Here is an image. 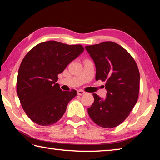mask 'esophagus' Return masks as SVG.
Masks as SVG:
<instances>
[{"instance_id": "obj_1", "label": "esophagus", "mask_w": 160, "mask_h": 160, "mask_svg": "<svg viewBox=\"0 0 160 160\" xmlns=\"http://www.w3.org/2000/svg\"><path fill=\"white\" fill-rule=\"evenodd\" d=\"M77 93H78V95H82V94H85V92H84V91H82V90H78L77 91Z\"/></svg>"}]
</instances>
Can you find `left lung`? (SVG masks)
<instances>
[{"label":"left lung","instance_id":"left-lung-1","mask_svg":"<svg viewBox=\"0 0 160 160\" xmlns=\"http://www.w3.org/2000/svg\"><path fill=\"white\" fill-rule=\"evenodd\" d=\"M96 66V80L105 81L107 97L93 94L94 101L88 112L97 125L114 128L128 117L138 98L140 72L128 51L112 42L86 46Z\"/></svg>","mask_w":160,"mask_h":160}]
</instances>
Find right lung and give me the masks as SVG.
I'll list each match as a JSON object with an SVG mask.
<instances>
[{"label":"right lung","instance_id":"add662e5","mask_svg":"<svg viewBox=\"0 0 160 160\" xmlns=\"http://www.w3.org/2000/svg\"><path fill=\"white\" fill-rule=\"evenodd\" d=\"M84 51L82 45L48 41L35 46L24 57L18 70L17 93L24 111L38 125L60 120L77 92L62 91L57 82L70 62Z\"/></svg>","mask_w":160,"mask_h":160}]
</instances>
